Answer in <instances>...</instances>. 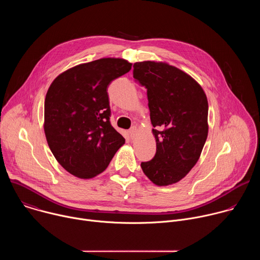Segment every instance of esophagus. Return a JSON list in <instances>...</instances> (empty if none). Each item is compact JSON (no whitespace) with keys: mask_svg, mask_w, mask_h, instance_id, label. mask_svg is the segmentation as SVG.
Segmentation results:
<instances>
[{"mask_svg":"<svg viewBox=\"0 0 260 260\" xmlns=\"http://www.w3.org/2000/svg\"><path fill=\"white\" fill-rule=\"evenodd\" d=\"M128 134H129V137L132 139H135L137 137V134H138V129L136 126H133L129 131H128Z\"/></svg>","mask_w":260,"mask_h":260,"instance_id":"34e87169","label":"esophagus"}]
</instances>
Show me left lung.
Returning a JSON list of instances; mask_svg holds the SVG:
<instances>
[{
  "instance_id": "1",
  "label": "left lung",
  "mask_w": 260,
  "mask_h": 260,
  "mask_svg": "<svg viewBox=\"0 0 260 260\" xmlns=\"http://www.w3.org/2000/svg\"><path fill=\"white\" fill-rule=\"evenodd\" d=\"M134 78L147 89L156 153L141 164L158 186L177 183L198 162L208 137V100L188 74L166 62L134 63Z\"/></svg>"
}]
</instances>
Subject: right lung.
<instances>
[{
    "mask_svg": "<svg viewBox=\"0 0 260 260\" xmlns=\"http://www.w3.org/2000/svg\"><path fill=\"white\" fill-rule=\"evenodd\" d=\"M132 69L122 58H101L67 70L45 98L44 132L52 154L72 175L90 179L104 172L124 144L110 122L107 88Z\"/></svg>",
    "mask_w": 260,
    "mask_h": 260,
    "instance_id": "add662e5",
    "label": "right lung"
}]
</instances>
